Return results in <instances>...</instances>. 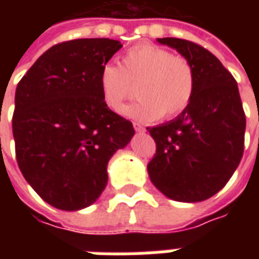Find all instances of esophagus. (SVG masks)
Returning a JSON list of instances; mask_svg holds the SVG:
<instances>
[{
  "instance_id": "34e87169",
  "label": "esophagus",
  "mask_w": 259,
  "mask_h": 259,
  "mask_svg": "<svg viewBox=\"0 0 259 259\" xmlns=\"http://www.w3.org/2000/svg\"><path fill=\"white\" fill-rule=\"evenodd\" d=\"M133 127H135L136 132H146V127H144V126H141L139 122H133Z\"/></svg>"
}]
</instances>
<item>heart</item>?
<instances>
[{"mask_svg":"<svg viewBox=\"0 0 259 259\" xmlns=\"http://www.w3.org/2000/svg\"><path fill=\"white\" fill-rule=\"evenodd\" d=\"M136 84L140 98L123 108V115L144 122L159 116L174 119L194 100L197 73L183 55H172L166 48L143 42L122 55L120 66L105 64L98 76L102 100L112 111H119L133 96Z\"/></svg>","mask_w":259,"mask_h":259,"instance_id":"1","label":"heart"}]
</instances>
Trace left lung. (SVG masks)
<instances>
[{
    "label": "left lung",
    "instance_id": "left-lung-1",
    "mask_svg": "<svg viewBox=\"0 0 259 259\" xmlns=\"http://www.w3.org/2000/svg\"><path fill=\"white\" fill-rule=\"evenodd\" d=\"M158 42L193 64L197 90L190 107L178 118L147 127L157 144L147 169L162 194L198 202L225 187L243 157L245 113L239 87L221 61L200 44L175 37Z\"/></svg>",
    "mask_w": 259,
    "mask_h": 259
}]
</instances>
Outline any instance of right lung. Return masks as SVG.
Instances as JSON below:
<instances>
[{"instance_id": "right-lung-1", "label": "right lung", "mask_w": 259, "mask_h": 259, "mask_svg": "<svg viewBox=\"0 0 259 259\" xmlns=\"http://www.w3.org/2000/svg\"><path fill=\"white\" fill-rule=\"evenodd\" d=\"M120 48L109 38L59 42L18 83L16 161L33 190L58 209L91 205L107 186L108 161L135 135L132 122L107 107L98 85L101 68Z\"/></svg>"}]
</instances>
